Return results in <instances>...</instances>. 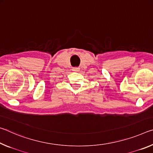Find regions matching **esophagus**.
Returning <instances> with one entry per match:
<instances>
[{"label": "esophagus", "instance_id": "34e87169", "mask_svg": "<svg viewBox=\"0 0 153 153\" xmlns=\"http://www.w3.org/2000/svg\"><path fill=\"white\" fill-rule=\"evenodd\" d=\"M72 71H80V68H79V67L73 68H72Z\"/></svg>", "mask_w": 153, "mask_h": 153}]
</instances>
